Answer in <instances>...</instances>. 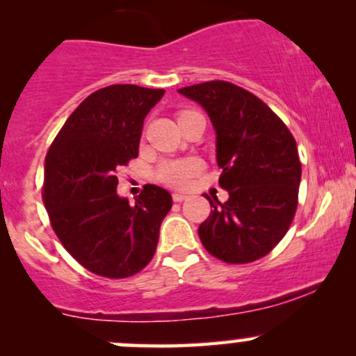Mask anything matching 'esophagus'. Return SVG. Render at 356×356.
<instances>
[{"instance_id":"34e87169","label":"esophagus","mask_w":356,"mask_h":356,"mask_svg":"<svg viewBox=\"0 0 356 356\" xmlns=\"http://www.w3.org/2000/svg\"><path fill=\"white\" fill-rule=\"evenodd\" d=\"M187 197H189V195H187V194H181V192H174V194H172V199H174L175 202L186 201Z\"/></svg>"}]
</instances>
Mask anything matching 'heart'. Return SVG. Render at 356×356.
Returning a JSON list of instances; mask_svg holds the SVG:
<instances>
[{
  "mask_svg": "<svg viewBox=\"0 0 356 356\" xmlns=\"http://www.w3.org/2000/svg\"><path fill=\"white\" fill-rule=\"evenodd\" d=\"M202 170V162L195 157L164 161L157 169V179L172 187H186Z\"/></svg>",
  "mask_w": 356,
  "mask_h": 356,
  "instance_id": "1",
  "label": "heart"
}]
</instances>
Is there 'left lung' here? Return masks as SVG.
<instances>
[{
  "label": "left lung",
  "instance_id": "obj_1",
  "mask_svg": "<svg viewBox=\"0 0 356 356\" xmlns=\"http://www.w3.org/2000/svg\"><path fill=\"white\" fill-rule=\"evenodd\" d=\"M206 110L216 132L220 187L229 199L211 201L199 226L204 248L218 259L244 264L266 256L295 218L301 164L295 137L280 117L248 90L206 81L177 90Z\"/></svg>",
  "mask_w": 356,
  "mask_h": 356
}]
</instances>
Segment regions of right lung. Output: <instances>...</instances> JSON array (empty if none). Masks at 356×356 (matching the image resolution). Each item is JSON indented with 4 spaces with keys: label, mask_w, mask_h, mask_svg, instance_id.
<instances>
[{
    "label": "right lung",
    "mask_w": 356,
    "mask_h": 356,
    "mask_svg": "<svg viewBox=\"0 0 356 356\" xmlns=\"http://www.w3.org/2000/svg\"><path fill=\"white\" fill-rule=\"evenodd\" d=\"M165 90L110 85L73 110L44 159L43 202L65 249L88 271L127 277L154 257L172 195L147 184L136 206L117 170L138 155L144 118Z\"/></svg>",
    "instance_id": "1"
}]
</instances>
